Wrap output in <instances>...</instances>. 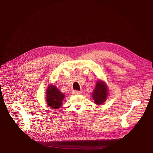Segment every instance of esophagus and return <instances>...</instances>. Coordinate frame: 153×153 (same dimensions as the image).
Listing matches in <instances>:
<instances>
[{"label":"esophagus","mask_w":153,"mask_h":153,"mask_svg":"<svg viewBox=\"0 0 153 153\" xmlns=\"http://www.w3.org/2000/svg\"><path fill=\"white\" fill-rule=\"evenodd\" d=\"M80 94H81V92L79 91H73L72 92V94H73V95H79Z\"/></svg>","instance_id":"esophagus-1"}]
</instances>
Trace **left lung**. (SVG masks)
<instances>
[{"label": "left lung", "mask_w": 153, "mask_h": 153, "mask_svg": "<svg viewBox=\"0 0 153 153\" xmlns=\"http://www.w3.org/2000/svg\"><path fill=\"white\" fill-rule=\"evenodd\" d=\"M108 91L106 84L100 80L98 81L92 94L94 102L97 105L103 104L107 99Z\"/></svg>", "instance_id": "1"}]
</instances>
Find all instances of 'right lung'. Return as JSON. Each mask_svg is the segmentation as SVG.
<instances>
[{"instance_id":"1","label":"right lung","mask_w":153,"mask_h":153,"mask_svg":"<svg viewBox=\"0 0 153 153\" xmlns=\"http://www.w3.org/2000/svg\"><path fill=\"white\" fill-rule=\"evenodd\" d=\"M65 95L62 94L57 87L53 85L48 87L46 90L47 105L52 109H59L62 105V102Z\"/></svg>"}]
</instances>
